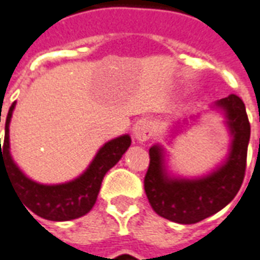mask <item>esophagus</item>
<instances>
[{
  "label": "esophagus",
  "instance_id": "obj_1",
  "mask_svg": "<svg viewBox=\"0 0 260 260\" xmlns=\"http://www.w3.org/2000/svg\"><path fill=\"white\" fill-rule=\"evenodd\" d=\"M132 135L138 140L139 143H143L152 136V125L147 118H140L139 121L135 122L132 128Z\"/></svg>",
  "mask_w": 260,
  "mask_h": 260
}]
</instances>
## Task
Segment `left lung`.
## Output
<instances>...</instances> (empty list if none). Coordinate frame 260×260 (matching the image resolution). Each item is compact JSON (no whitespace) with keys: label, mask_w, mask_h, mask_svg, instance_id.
Masks as SVG:
<instances>
[{"label":"left lung","mask_w":260,"mask_h":260,"mask_svg":"<svg viewBox=\"0 0 260 260\" xmlns=\"http://www.w3.org/2000/svg\"><path fill=\"white\" fill-rule=\"evenodd\" d=\"M213 109L222 113L231 135L229 152L215 169L201 177H181L169 172L164 146L156 143L148 151L144 191L152 210L173 222L189 225L211 217L233 201L244 180L251 135L244 102L231 94L217 101Z\"/></svg>","instance_id":"8db88e82"}]
</instances>
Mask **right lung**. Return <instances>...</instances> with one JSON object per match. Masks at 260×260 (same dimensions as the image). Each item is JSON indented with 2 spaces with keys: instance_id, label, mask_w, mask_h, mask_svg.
Wrapping results in <instances>:
<instances>
[{
  "instance_id": "obj_1",
  "label": "right lung",
  "mask_w": 260,
  "mask_h": 260,
  "mask_svg": "<svg viewBox=\"0 0 260 260\" xmlns=\"http://www.w3.org/2000/svg\"><path fill=\"white\" fill-rule=\"evenodd\" d=\"M15 106L16 102H13L8 112L3 148L0 144V173L5 172L8 174L12 185L24 202L27 211L31 210L49 221H71L86 215L94 207L105 174L121 159L131 146V136L121 135L106 142L95 154L88 168L71 181L61 184L37 183L27 177L12 158L9 124Z\"/></svg>"
}]
</instances>
